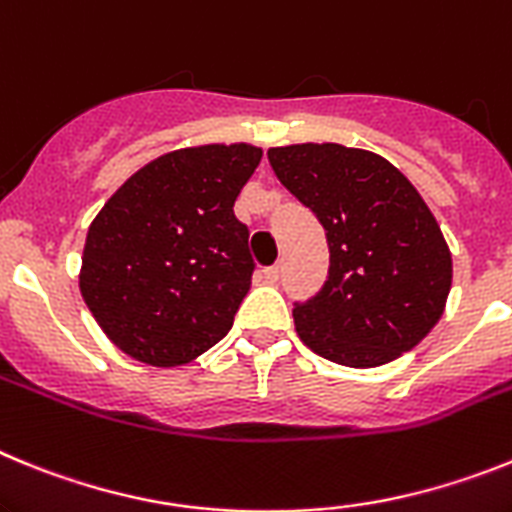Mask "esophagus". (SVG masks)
Wrapping results in <instances>:
<instances>
[{
  "instance_id": "esophagus-1",
  "label": "esophagus",
  "mask_w": 512,
  "mask_h": 512,
  "mask_svg": "<svg viewBox=\"0 0 512 512\" xmlns=\"http://www.w3.org/2000/svg\"><path fill=\"white\" fill-rule=\"evenodd\" d=\"M262 275H265V281L268 283H275L281 278V265H270V268L262 270Z\"/></svg>"
}]
</instances>
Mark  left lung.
<instances>
[{"mask_svg":"<svg viewBox=\"0 0 512 512\" xmlns=\"http://www.w3.org/2000/svg\"><path fill=\"white\" fill-rule=\"evenodd\" d=\"M268 159L330 244L322 291L293 306L301 340L350 368L415 348L443 317L453 278L451 250L415 185L379 154L342 144L273 146Z\"/></svg>","mask_w":512,"mask_h":512,"instance_id":"8db88e82","label":"left lung"}]
</instances>
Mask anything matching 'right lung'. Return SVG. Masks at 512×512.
Instances as JSON below:
<instances>
[{"label":"right lung","instance_id":"obj_1","mask_svg":"<svg viewBox=\"0 0 512 512\" xmlns=\"http://www.w3.org/2000/svg\"><path fill=\"white\" fill-rule=\"evenodd\" d=\"M260 159V146L247 141L167 151L100 208L79 291L133 361L185 366L231 330L255 270L234 201Z\"/></svg>","mask_w":512,"mask_h":512}]
</instances>
